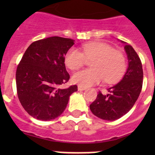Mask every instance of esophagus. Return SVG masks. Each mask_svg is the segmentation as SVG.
<instances>
[{"label": "esophagus", "instance_id": "1", "mask_svg": "<svg viewBox=\"0 0 155 155\" xmlns=\"http://www.w3.org/2000/svg\"><path fill=\"white\" fill-rule=\"evenodd\" d=\"M78 91H84V90H86V87L78 85Z\"/></svg>", "mask_w": 155, "mask_h": 155}]
</instances>
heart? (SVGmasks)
Segmentation results:
<instances>
[{
    "mask_svg": "<svg viewBox=\"0 0 155 155\" xmlns=\"http://www.w3.org/2000/svg\"><path fill=\"white\" fill-rule=\"evenodd\" d=\"M86 58L94 59L92 69L78 71L72 76L75 84L87 87L97 84L105 79L107 83H113L122 78L127 69L124 53L115 50L107 43L88 42L82 46V52L71 48L65 56V64L71 70H78L84 65Z\"/></svg>",
    "mask_w": 155,
    "mask_h": 155,
    "instance_id": "b5f03b06",
    "label": "heart"
}]
</instances>
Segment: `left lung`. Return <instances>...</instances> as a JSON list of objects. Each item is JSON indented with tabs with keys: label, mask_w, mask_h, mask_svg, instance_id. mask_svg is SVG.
I'll return each instance as SVG.
<instances>
[{
	"label": "left lung",
	"mask_w": 155,
	"mask_h": 155,
	"mask_svg": "<svg viewBox=\"0 0 155 155\" xmlns=\"http://www.w3.org/2000/svg\"><path fill=\"white\" fill-rule=\"evenodd\" d=\"M121 42L125 44L124 50L128 59L127 72L120 82L108 88L109 94L98 92L96 99L90 105L94 116L109 121L118 120L132 109L143 84V68L140 57L130 45Z\"/></svg>",
	"instance_id": "8db88e82"
}]
</instances>
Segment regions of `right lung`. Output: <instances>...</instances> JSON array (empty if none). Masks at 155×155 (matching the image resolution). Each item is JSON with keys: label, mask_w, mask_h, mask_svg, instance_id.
I'll return each instance as SVG.
<instances>
[{"label": "right lung", "mask_w": 155, "mask_h": 155, "mask_svg": "<svg viewBox=\"0 0 155 155\" xmlns=\"http://www.w3.org/2000/svg\"><path fill=\"white\" fill-rule=\"evenodd\" d=\"M74 40L53 36L33 42L16 71V86L22 107L33 118L47 121L61 116L78 86L61 88L69 81L64 60Z\"/></svg>", "instance_id": "1"}]
</instances>
